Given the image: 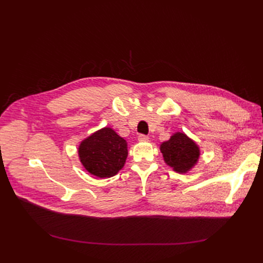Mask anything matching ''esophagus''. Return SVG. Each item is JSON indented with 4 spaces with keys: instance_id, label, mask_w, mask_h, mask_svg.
Wrapping results in <instances>:
<instances>
[{
    "instance_id": "34e87169",
    "label": "esophagus",
    "mask_w": 263,
    "mask_h": 263,
    "mask_svg": "<svg viewBox=\"0 0 263 263\" xmlns=\"http://www.w3.org/2000/svg\"><path fill=\"white\" fill-rule=\"evenodd\" d=\"M148 136H147V135H144V134H140L139 135V136H138V140L139 141H146V140H148Z\"/></svg>"
}]
</instances>
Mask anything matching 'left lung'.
I'll list each match as a JSON object with an SVG mask.
<instances>
[{
	"mask_svg": "<svg viewBox=\"0 0 263 263\" xmlns=\"http://www.w3.org/2000/svg\"><path fill=\"white\" fill-rule=\"evenodd\" d=\"M165 163L174 171L185 173L196 163L200 150L193 140L182 133L174 134L160 147Z\"/></svg>",
	"mask_w": 263,
	"mask_h": 263,
	"instance_id": "1",
	"label": "left lung"
}]
</instances>
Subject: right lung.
<instances>
[{
    "mask_svg": "<svg viewBox=\"0 0 263 263\" xmlns=\"http://www.w3.org/2000/svg\"><path fill=\"white\" fill-rule=\"evenodd\" d=\"M127 155L126 140L106 127L84 139L79 147L83 166L99 178L115 176L124 166Z\"/></svg>",
    "mask_w": 263,
    "mask_h": 263,
    "instance_id": "obj_1",
    "label": "right lung"
}]
</instances>
